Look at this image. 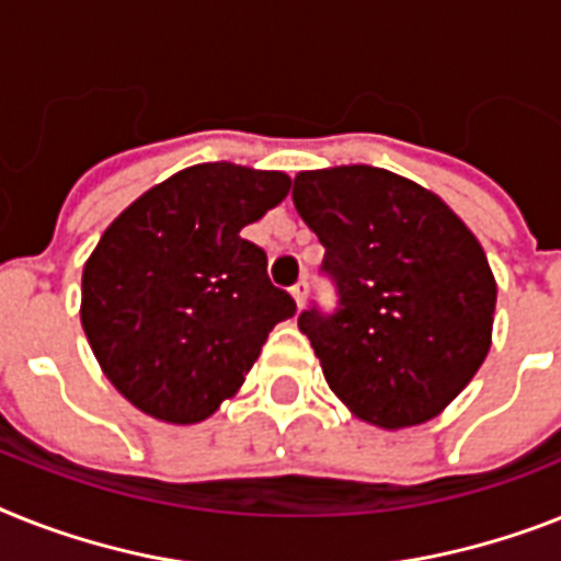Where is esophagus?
I'll return each instance as SVG.
<instances>
[{
	"label": "esophagus",
	"instance_id": "esophagus-1",
	"mask_svg": "<svg viewBox=\"0 0 561 561\" xmlns=\"http://www.w3.org/2000/svg\"><path fill=\"white\" fill-rule=\"evenodd\" d=\"M307 280H298V284L291 286V298H295V304H298V309H304V304H307Z\"/></svg>",
	"mask_w": 561,
	"mask_h": 561
}]
</instances>
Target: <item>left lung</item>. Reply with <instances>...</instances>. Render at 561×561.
Segmentation results:
<instances>
[{"label": "left lung", "mask_w": 561, "mask_h": 561, "mask_svg": "<svg viewBox=\"0 0 561 561\" xmlns=\"http://www.w3.org/2000/svg\"><path fill=\"white\" fill-rule=\"evenodd\" d=\"M291 201L337 291L335 312L298 318L330 390L375 427L436 419L490 350L496 280L476 234L442 197L373 165L300 171Z\"/></svg>", "instance_id": "1"}]
</instances>
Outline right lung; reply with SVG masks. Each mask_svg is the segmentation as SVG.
I'll return each mask as SVG.
<instances>
[{"instance_id": "obj_1", "label": "right lung", "mask_w": 561, "mask_h": 561, "mask_svg": "<svg viewBox=\"0 0 561 561\" xmlns=\"http://www.w3.org/2000/svg\"><path fill=\"white\" fill-rule=\"evenodd\" d=\"M284 171L201 163L125 208L82 270V330L108 381L169 424L208 419L295 314L240 238L289 194Z\"/></svg>"}]
</instances>
